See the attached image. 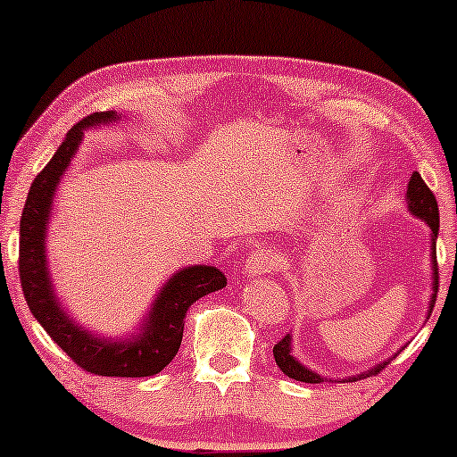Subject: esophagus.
I'll use <instances>...</instances> for the list:
<instances>
[{
  "mask_svg": "<svg viewBox=\"0 0 457 457\" xmlns=\"http://www.w3.org/2000/svg\"><path fill=\"white\" fill-rule=\"evenodd\" d=\"M277 266H279V258H277V253L264 246V249H258L255 253H251V258L246 260L245 275L260 277V275H266V272H272Z\"/></svg>",
  "mask_w": 457,
  "mask_h": 457,
  "instance_id": "34e87169",
  "label": "esophagus"
}]
</instances>
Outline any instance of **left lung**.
Segmentation results:
<instances>
[{"mask_svg":"<svg viewBox=\"0 0 457 457\" xmlns=\"http://www.w3.org/2000/svg\"><path fill=\"white\" fill-rule=\"evenodd\" d=\"M406 204H408V212L412 214L414 219H421L423 223L429 228V275H432V295H429V301H428V309H426V320H429L432 316V309H434V303H436V292H438V266H436V238H438V229H440V221H438V204H436V197H434V193L429 191L426 182H423L421 174H417V171H412L411 180H408V187H406ZM292 350H295V344H292V333H287L286 337L281 339L279 344L272 348V354H275V363L283 374L287 376V378L292 380H298V382H309V385H320V382H356V380H363L367 376L371 374H378L380 370H385L386 365H389L391 359H395L397 353H402L403 345L400 350H397L395 354H391L389 359L380 361V363H374L371 367H367V370L359 371V374H353V376H344V378H327V376L318 374V371H313L312 367H307L305 363H301V361L296 359L295 354H292Z\"/></svg>","mask_w":457,"mask_h":457,"instance_id":"8db88e82","label":"left lung"}]
</instances>
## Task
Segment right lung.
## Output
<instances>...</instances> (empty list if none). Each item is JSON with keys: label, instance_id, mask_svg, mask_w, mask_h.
Segmentation results:
<instances>
[{"label": "right lung", "instance_id": "1", "mask_svg": "<svg viewBox=\"0 0 457 457\" xmlns=\"http://www.w3.org/2000/svg\"><path fill=\"white\" fill-rule=\"evenodd\" d=\"M120 120L122 113L118 112H101L83 118L77 127L68 130L54 159L31 182L19 229V275L31 316L79 367L98 376L145 378L165 370L176 356L188 307L211 292L223 290L228 277L217 266H182L156 290L139 322L120 335L94 333L79 322L57 296L46 258V238L57 187L75 159L86 130L109 127Z\"/></svg>", "mask_w": 457, "mask_h": 457}]
</instances>
